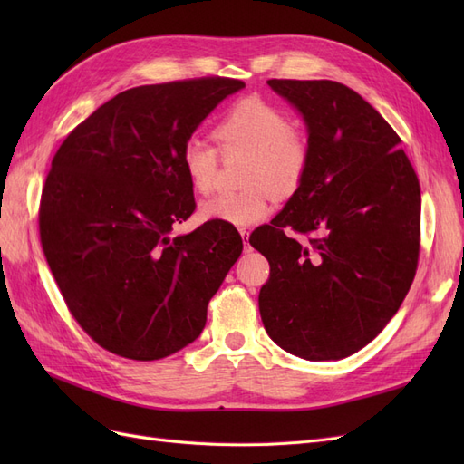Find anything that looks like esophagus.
<instances>
[{
    "mask_svg": "<svg viewBox=\"0 0 464 464\" xmlns=\"http://www.w3.org/2000/svg\"><path fill=\"white\" fill-rule=\"evenodd\" d=\"M240 234H242V237H244V251H249V249H251V246H249V242H247L249 230H246V228H240Z\"/></svg>",
    "mask_w": 464,
    "mask_h": 464,
    "instance_id": "34e87169",
    "label": "esophagus"
}]
</instances>
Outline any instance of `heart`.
Masks as SVG:
<instances>
[{
  "label": "heart",
  "mask_w": 464,
  "mask_h": 464,
  "mask_svg": "<svg viewBox=\"0 0 464 464\" xmlns=\"http://www.w3.org/2000/svg\"><path fill=\"white\" fill-rule=\"evenodd\" d=\"M213 135L222 157H247L242 172L246 188L205 201L199 208L205 220L251 227L269 215V191L276 198H290L310 168L312 147L305 133L292 128L283 110L261 98L236 102L217 121ZM218 150L201 139H191L181 150V168L201 195L215 189Z\"/></svg>",
  "instance_id": "b5f03b06"
}]
</instances>
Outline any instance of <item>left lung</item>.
I'll return each instance as SVG.
<instances>
[{
	"label": "left lung",
	"instance_id": "obj_1",
	"mask_svg": "<svg viewBox=\"0 0 464 464\" xmlns=\"http://www.w3.org/2000/svg\"><path fill=\"white\" fill-rule=\"evenodd\" d=\"M266 85L304 116L312 160L285 208L249 236L271 265L261 319L286 353L341 360L372 343L409 294L420 256L418 176L395 130L343 82Z\"/></svg>",
	"mask_w": 464,
	"mask_h": 464
}]
</instances>
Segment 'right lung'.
<instances>
[{
	"mask_svg": "<svg viewBox=\"0 0 464 464\" xmlns=\"http://www.w3.org/2000/svg\"><path fill=\"white\" fill-rule=\"evenodd\" d=\"M240 79L199 77L116 94L53 154L38 227L67 310L130 360H160L201 334L207 305L242 254L232 224L170 237L195 210L181 150Z\"/></svg>",
	"mask_w": 464,
	"mask_h": 464,
	"instance_id": "1",
	"label": "right lung"
}]
</instances>
